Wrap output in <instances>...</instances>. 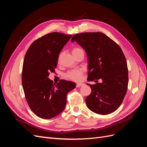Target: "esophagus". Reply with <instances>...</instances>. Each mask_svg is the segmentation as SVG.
I'll use <instances>...</instances> for the list:
<instances>
[{
  "label": "esophagus",
  "mask_w": 147,
  "mask_h": 147,
  "mask_svg": "<svg viewBox=\"0 0 147 147\" xmlns=\"http://www.w3.org/2000/svg\"><path fill=\"white\" fill-rule=\"evenodd\" d=\"M83 84H84L83 83H77L76 86H77V88H79V87H80V86H82L83 85Z\"/></svg>",
  "instance_id": "34e87169"
}]
</instances>
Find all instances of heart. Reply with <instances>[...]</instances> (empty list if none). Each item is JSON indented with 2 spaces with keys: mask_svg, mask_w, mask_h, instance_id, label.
<instances>
[{
  "mask_svg": "<svg viewBox=\"0 0 147 147\" xmlns=\"http://www.w3.org/2000/svg\"><path fill=\"white\" fill-rule=\"evenodd\" d=\"M80 50H82L80 48H74L72 50V54ZM82 75H83V69H76L69 71V72H67L65 75V77L67 78L72 80H74V81H80L82 78Z\"/></svg>",
  "mask_w": 147,
  "mask_h": 147,
  "instance_id": "obj_1",
  "label": "heart"
}]
</instances>
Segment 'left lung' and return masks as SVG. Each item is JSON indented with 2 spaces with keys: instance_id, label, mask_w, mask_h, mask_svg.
<instances>
[{
  "instance_id": "left-lung-1",
  "label": "left lung",
  "mask_w": 147,
  "mask_h": 147,
  "mask_svg": "<svg viewBox=\"0 0 147 147\" xmlns=\"http://www.w3.org/2000/svg\"><path fill=\"white\" fill-rule=\"evenodd\" d=\"M85 50L88 59V82L102 79V83H87L91 93L86 103L92 112L108 115L121 105L128 85V69L124 53L117 43L102 32L74 35L71 40Z\"/></svg>"
}]
</instances>
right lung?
<instances>
[{
	"instance_id": "1",
	"label": "right lung",
	"mask_w": 147,
	"mask_h": 147,
	"mask_svg": "<svg viewBox=\"0 0 147 147\" xmlns=\"http://www.w3.org/2000/svg\"><path fill=\"white\" fill-rule=\"evenodd\" d=\"M71 35L51 32L38 38L29 47L24 57L22 84L30 109L38 117L50 119L64 110L67 94L76 86L61 80L54 84L49 79L55 72L59 55Z\"/></svg>"
}]
</instances>
